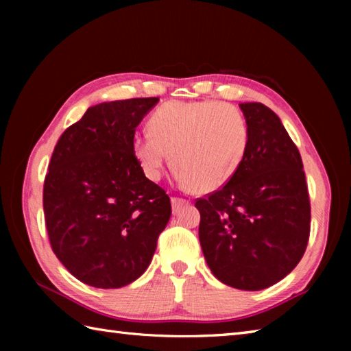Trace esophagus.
<instances>
[{
    "mask_svg": "<svg viewBox=\"0 0 351 351\" xmlns=\"http://www.w3.org/2000/svg\"><path fill=\"white\" fill-rule=\"evenodd\" d=\"M189 204L187 199H182V197H171V208H173V213H178L181 210V206Z\"/></svg>",
    "mask_w": 351,
    "mask_h": 351,
    "instance_id": "obj_1",
    "label": "esophagus"
}]
</instances>
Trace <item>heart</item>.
<instances>
[{"instance_id":"1","label":"heart","mask_w":351,"mask_h":351,"mask_svg":"<svg viewBox=\"0 0 351 351\" xmlns=\"http://www.w3.org/2000/svg\"><path fill=\"white\" fill-rule=\"evenodd\" d=\"M249 130L243 113L225 102L171 101L149 119V134H137L132 151L149 180H160L167 161L185 187H223L245 155Z\"/></svg>"}]
</instances>
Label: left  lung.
Here are the masks:
<instances>
[{
  "label": "left lung",
  "mask_w": 351,
  "mask_h": 351,
  "mask_svg": "<svg viewBox=\"0 0 351 351\" xmlns=\"http://www.w3.org/2000/svg\"><path fill=\"white\" fill-rule=\"evenodd\" d=\"M249 143L234 176L196 200L199 240L225 285L259 291L300 263L309 241L311 202L299 149L273 110L240 104Z\"/></svg>",
  "instance_id": "left-lung-1"
}]
</instances>
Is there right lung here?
Instances as JSON below:
<instances>
[{"label":"right lung","instance_id":"1","mask_svg":"<svg viewBox=\"0 0 351 351\" xmlns=\"http://www.w3.org/2000/svg\"><path fill=\"white\" fill-rule=\"evenodd\" d=\"M158 98L102 102L71 125L43 184L52 252L78 280L122 288L146 271L171 215L132 151L137 125Z\"/></svg>","mask_w":351,"mask_h":351}]
</instances>
